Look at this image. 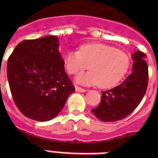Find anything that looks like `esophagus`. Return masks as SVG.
Listing matches in <instances>:
<instances>
[{
  "label": "esophagus",
  "instance_id": "34e87169",
  "mask_svg": "<svg viewBox=\"0 0 158 158\" xmlns=\"http://www.w3.org/2000/svg\"><path fill=\"white\" fill-rule=\"evenodd\" d=\"M75 89H76L77 92H80V93H85V92H86L87 90L85 89H83V88H81L79 87V86H75Z\"/></svg>",
  "mask_w": 158,
  "mask_h": 158
}]
</instances>
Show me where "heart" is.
Wrapping results in <instances>:
<instances>
[{"label":"heart","instance_id":"b5f03b06","mask_svg":"<svg viewBox=\"0 0 158 158\" xmlns=\"http://www.w3.org/2000/svg\"><path fill=\"white\" fill-rule=\"evenodd\" d=\"M63 63L69 74L76 75L89 68L91 70L81 73L77 81L84 85H98L102 89L115 86L123 79L130 67V58L126 53L104 43L85 44L80 51H68Z\"/></svg>","mask_w":158,"mask_h":158}]
</instances>
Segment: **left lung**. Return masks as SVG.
I'll use <instances>...</instances> for the list:
<instances>
[{"mask_svg": "<svg viewBox=\"0 0 158 158\" xmlns=\"http://www.w3.org/2000/svg\"><path fill=\"white\" fill-rule=\"evenodd\" d=\"M142 51L133 54L132 73L119 85L102 92L100 103L92 109L95 116L103 122H115L128 116L146 94L149 80L148 65Z\"/></svg>", "mask_w": 158, "mask_h": 158, "instance_id": "obj_1", "label": "left lung"}]
</instances>
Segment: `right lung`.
<instances>
[{
	"instance_id": "1",
	"label": "right lung",
	"mask_w": 158,
	"mask_h": 158,
	"mask_svg": "<svg viewBox=\"0 0 158 158\" xmlns=\"http://www.w3.org/2000/svg\"><path fill=\"white\" fill-rule=\"evenodd\" d=\"M58 48L54 35L23 40L8 59L7 76L14 103L34 120L54 118L75 92Z\"/></svg>"
}]
</instances>
